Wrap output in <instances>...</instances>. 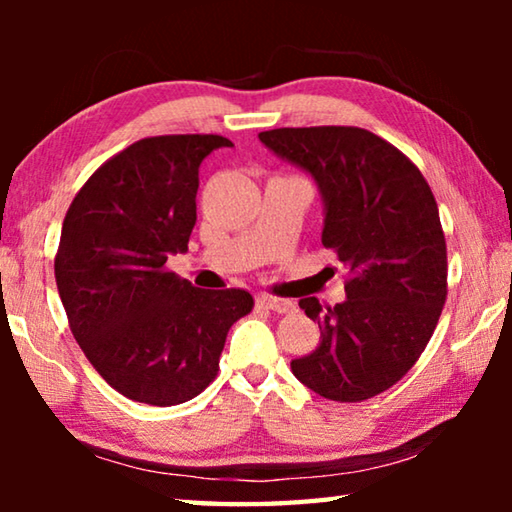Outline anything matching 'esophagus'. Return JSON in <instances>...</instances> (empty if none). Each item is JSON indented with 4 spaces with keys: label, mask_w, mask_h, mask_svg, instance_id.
Masks as SVG:
<instances>
[{
    "label": "esophagus",
    "mask_w": 512,
    "mask_h": 512,
    "mask_svg": "<svg viewBox=\"0 0 512 512\" xmlns=\"http://www.w3.org/2000/svg\"><path fill=\"white\" fill-rule=\"evenodd\" d=\"M257 305L264 307V309L277 311V314H289V311L296 309V305H293L291 300L275 298V296H266V293H262V296H257Z\"/></svg>",
    "instance_id": "esophagus-1"
}]
</instances>
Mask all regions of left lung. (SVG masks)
Returning <instances> with one entry per match:
<instances>
[{
	"label": "left lung",
	"mask_w": 512,
	"mask_h": 512,
	"mask_svg": "<svg viewBox=\"0 0 512 512\" xmlns=\"http://www.w3.org/2000/svg\"><path fill=\"white\" fill-rule=\"evenodd\" d=\"M259 140L316 180L323 246L348 266L339 305L300 300L323 341L291 361L293 375L327 400H370L415 366L447 300L436 198L420 169L366 128H273Z\"/></svg>",
	"instance_id": "left-lung-1"
}]
</instances>
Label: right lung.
Listing matches in <instances>:
<instances>
[{
	"mask_svg": "<svg viewBox=\"0 0 512 512\" xmlns=\"http://www.w3.org/2000/svg\"><path fill=\"white\" fill-rule=\"evenodd\" d=\"M221 135H158L92 173L65 214L54 262L76 343L128 400L173 406L216 379L230 327L253 311L241 289H196L167 268L196 225L198 167Z\"/></svg>",
	"mask_w": 512,
	"mask_h": 512,
	"instance_id": "right-lung-1",
	"label": "right lung"
}]
</instances>
